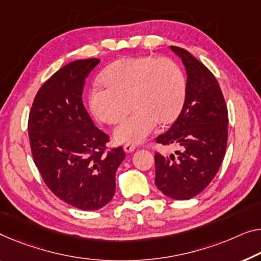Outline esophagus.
<instances>
[{
    "label": "esophagus",
    "mask_w": 261,
    "mask_h": 261,
    "mask_svg": "<svg viewBox=\"0 0 261 261\" xmlns=\"http://www.w3.org/2000/svg\"><path fill=\"white\" fill-rule=\"evenodd\" d=\"M123 149H124V151H125V152H132V151H135L136 145H134V144L127 143V144H125V145L123 146Z\"/></svg>",
    "instance_id": "esophagus-1"
}]
</instances>
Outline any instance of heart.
<instances>
[{
  "label": "heart",
  "instance_id": "b5f03b06",
  "mask_svg": "<svg viewBox=\"0 0 261 261\" xmlns=\"http://www.w3.org/2000/svg\"><path fill=\"white\" fill-rule=\"evenodd\" d=\"M99 82L105 88L96 85L88 96L89 109L96 119L116 124L130 106L134 108L115 129V139L119 143H141L158 122H174L184 107L188 88L184 71L166 57L118 60L103 70Z\"/></svg>",
  "mask_w": 261,
  "mask_h": 261
}]
</instances>
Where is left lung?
I'll list each match as a JSON object with an SVG mask.
<instances>
[{"instance_id":"obj_1","label":"left lung","mask_w":261,"mask_h":261,"mask_svg":"<svg viewBox=\"0 0 261 261\" xmlns=\"http://www.w3.org/2000/svg\"><path fill=\"white\" fill-rule=\"evenodd\" d=\"M171 49L185 65L186 98L172 126L155 138L177 146L176 154H154L155 186L172 199L186 200L207 186L223 163L227 145L228 114L219 83L210 70L179 46Z\"/></svg>"}]
</instances>
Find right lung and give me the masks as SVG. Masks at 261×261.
Here are the masks:
<instances>
[{
  "mask_svg": "<svg viewBox=\"0 0 261 261\" xmlns=\"http://www.w3.org/2000/svg\"><path fill=\"white\" fill-rule=\"evenodd\" d=\"M98 63L79 60L56 71L37 91L28 119L42 179L56 197L85 211L112 199L116 171L125 158L122 146L109 149L110 138L95 126L82 100L85 80Z\"/></svg>",
  "mask_w": 261,
  "mask_h": 261,
  "instance_id": "obj_1",
  "label": "right lung"
}]
</instances>
